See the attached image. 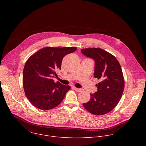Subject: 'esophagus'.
<instances>
[{"instance_id": "34e87169", "label": "esophagus", "mask_w": 146, "mask_h": 146, "mask_svg": "<svg viewBox=\"0 0 146 146\" xmlns=\"http://www.w3.org/2000/svg\"><path fill=\"white\" fill-rule=\"evenodd\" d=\"M73 88L75 90V91H76V92H80V91H81V89H80V88H76V87H73Z\"/></svg>"}]
</instances>
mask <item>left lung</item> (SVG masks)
<instances>
[{
  "label": "left lung",
  "instance_id": "obj_1",
  "mask_svg": "<svg viewBox=\"0 0 146 146\" xmlns=\"http://www.w3.org/2000/svg\"><path fill=\"white\" fill-rule=\"evenodd\" d=\"M82 54L95 60L94 77L100 80L98 91L91 94L89 102L83 106L91 113L104 115L118 105L124 89V80L120 64L116 58L101 48H84Z\"/></svg>",
  "mask_w": 146,
  "mask_h": 146
}]
</instances>
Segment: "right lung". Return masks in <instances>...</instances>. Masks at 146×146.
<instances>
[{
	"label": "right lung",
	"mask_w": 146,
	"mask_h": 146,
	"mask_svg": "<svg viewBox=\"0 0 146 146\" xmlns=\"http://www.w3.org/2000/svg\"><path fill=\"white\" fill-rule=\"evenodd\" d=\"M76 47H46L40 49L27 60L23 71V87L32 105L41 110L52 109L62 102L70 89L53 78L61 69L64 57Z\"/></svg>",
	"instance_id": "obj_1"
}]
</instances>
